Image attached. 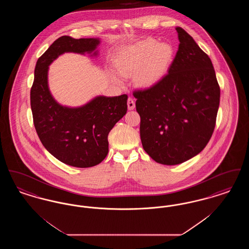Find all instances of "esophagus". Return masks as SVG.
Segmentation results:
<instances>
[{"mask_svg": "<svg viewBox=\"0 0 249 249\" xmlns=\"http://www.w3.org/2000/svg\"><path fill=\"white\" fill-rule=\"evenodd\" d=\"M127 105H128V109H129V110H133L134 107H135V102H134V100H133L132 98L129 97V98H128Z\"/></svg>", "mask_w": 249, "mask_h": 249, "instance_id": "esophagus-1", "label": "esophagus"}]
</instances>
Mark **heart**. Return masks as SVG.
<instances>
[{
	"label": "heart",
	"instance_id": "1",
	"mask_svg": "<svg viewBox=\"0 0 249 249\" xmlns=\"http://www.w3.org/2000/svg\"><path fill=\"white\" fill-rule=\"evenodd\" d=\"M174 56V49L167 43L153 38L136 42L119 51L114 59L115 71L122 77L134 74V80L142 88L159 83L168 71ZM118 80L115 74H112Z\"/></svg>",
	"mask_w": 249,
	"mask_h": 249
}]
</instances>
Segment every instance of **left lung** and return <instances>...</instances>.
<instances>
[{
  "label": "left lung",
  "instance_id": "8db88e82",
  "mask_svg": "<svg viewBox=\"0 0 249 249\" xmlns=\"http://www.w3.org/2000/svg\"><path fill=\"white\" fill-rule=\"evenodd\" d=\"M168 73L154 86L132 92L140 115L144 151L164 165L199 154L212 137L220 88L210 58L182 28Z\"/></svg>",
  "mask_w": 249,
  "mask_h": 249
}]
</instances>
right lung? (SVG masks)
Returning <instances> with one entry per match:
<instances>
[{
    "mask_svg": "<svg viewBox=\"0 0 249 249\" xmlns=\"http://www.w3.org/2000/svg\"><path fill=\"white\" fill-rule=\"evenodd\" d=\"M99 39L58 38L38 59L31 89L36 132L48 152L61 162L78 168L101 163L108 153V134L127 113V94L100 96L78 108L61 107L48 87V65L64 52H91Z\"/></svg>",
    "mask_w": 249,
    "mask_h": 249,
    "instance_id": "1",
    "label": "right lung"
}]
</instances>
